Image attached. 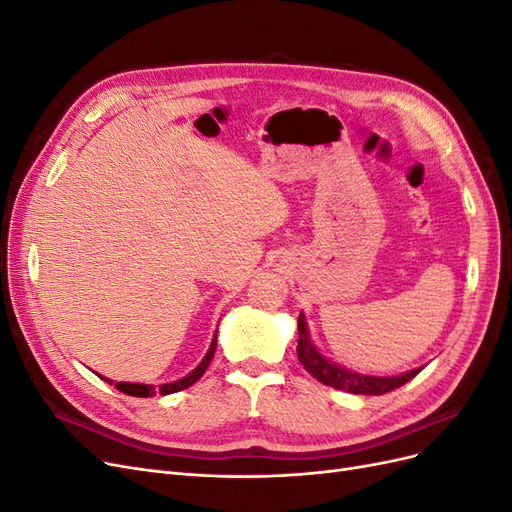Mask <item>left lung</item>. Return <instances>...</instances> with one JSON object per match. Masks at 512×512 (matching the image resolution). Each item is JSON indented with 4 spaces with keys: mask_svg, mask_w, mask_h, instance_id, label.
I'll use <instances>...</instances> for the list:
<instances>
[{
    "mask_svg": "<svg viewBox=\"0 0 512 512\" xmlns=\"http://www.w3.org/2000/svg\"><path fill=\"white\" fill-rule=\"evenodd\" d=\"M297 356H299L301 365L316 380H320L327 386H333V389L348 391L354 395H384L393 389H399V386H404L418 374V371L423 369V367H416V369L406 371V374H397V376H367V374H359V371H352L344 365H339L316 348V344L312 342V335H309L307 320H305L303 312L299 314Z\"/></svg>",
    "mask_w": 512,
    "mask_h": 512,
    "instance_id": "1",
    "label": "left lung"
}]
</instances>
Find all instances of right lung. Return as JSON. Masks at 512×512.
<instances>
[{
  "instance_id": "add662e5",
  "label": "right lung",
  "mask_w": 512,
  "mask_h": 512,
  "mask_svg": "<svg viewBox=\"0 0 512 512\" xmlns=\"http://www.w3.org/2000/svg\"><path fill=\"white\" fill-rule=\"evenodd\" d=\"M215 346H218V331H215V335H213V339H211V346H209V350H207V354L203 356V361H200L188 376H183V378H179V380H175V382H166V384H160V386H153V384H143V382H117L115 386L117 389L121 391V393H126V395H132V397H153V395H170V393H177V391H183V389H188V386H192L200 376L205 374L207 371V367H209V363H211V359H213V354H215ZM100 376V374H98ZM102 380H106V382H111L108 378H104V376H100Z\"/></svg>"
}]
</instances>
